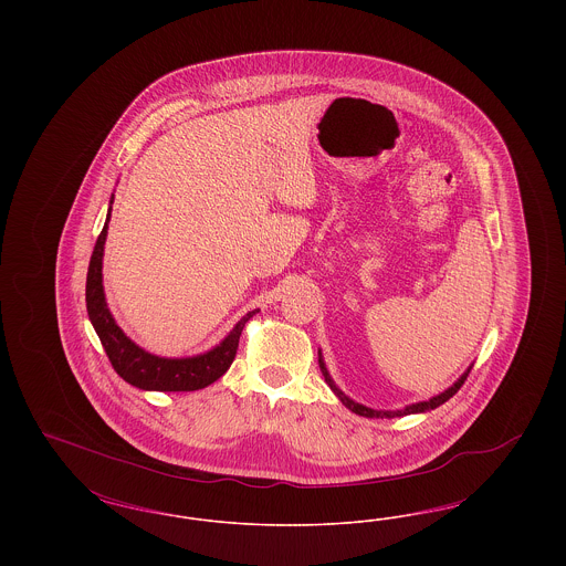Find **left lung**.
<instances>
[{
  "label": "left lung",
  "instance_id": "1",
  "mask_svg": "<svg viewBox=\"0 0 566 566\" xmlns=\"http://www.w3.org/2000/svg\"><path fill=\"white\" fill-rule=\"evenodd\" d=\"M318 363H321V371H323L324 381L331 386V390L339 397V401L346 405L348 409H352L354 413H358V416H365V418H401V416H407V413H418V411H429V409H434V407H439V405L446 403L448 399H452L454 395H457L458 390H460V386L464 384V379L469 376V371L464 374V376L458 379L457 384L452 386V388H448L446 392H441V395H437V397H432L429 401H422V403L409 405V407H405V409H397V411H377V409H371V407H365V405L354 403L350 397H346L335 384H333V379L328 376V371H326V367H324L323 356H318Z\"/></svg>",
  "mask_w": 566,
  "mask_h": 566
}]
</instances>
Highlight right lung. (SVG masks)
I'll return each instance as SVG.
<instances>
[{
	"instance_id": "right-lung-1",
	"label": "right lung",
	"mask_w": 566,
	"mask_h": 566,
	"mask_svg": "<svg viewBox=\"0 0 566 566\" xmlns=\"http://www.w3.org/2000/svg\"><path fill=\"white\" fill-rule=\"evenodd\" d=\"M108 220L109 212L106 224L93 248L91 263H88L86 312L99 335L104 350L108 354L114 371L125 381H129L132 386L142 388V390L190 392V390H199V388L214 384L216 379L231 367V363L238 354L243 326L259 310L248 312L242 321L233 326V331L224 337V342L220 346H216L214 350L206 352L201 356L159 358L155 354L142 350L118 328V324L114 323L108 305H106L104 286H102V259H104V243L108 235Z\"/></svg>"
}]
</instances>
